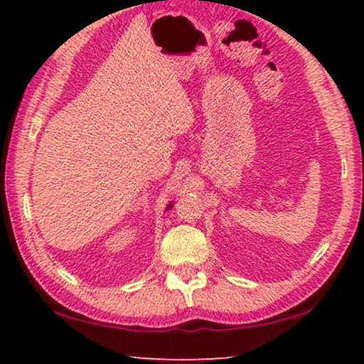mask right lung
I'll use <instances>...</instances> for the list:
<instances>
[{
	"label": "right lung",
	"mask_w": 364,
	"mask_h": 364,
	"mask_svg": "<svg viewBox=\"0 0 364 364\" xmlns=\"http://www.w3.org/2000/svg\"><path fill=\"white\" fill-rule=\"evenodd\" d=\"M168 208H171V203H168V207H167V210H168Z\"/></svg>",
	"instance_id": "1"
}]
</instances>
